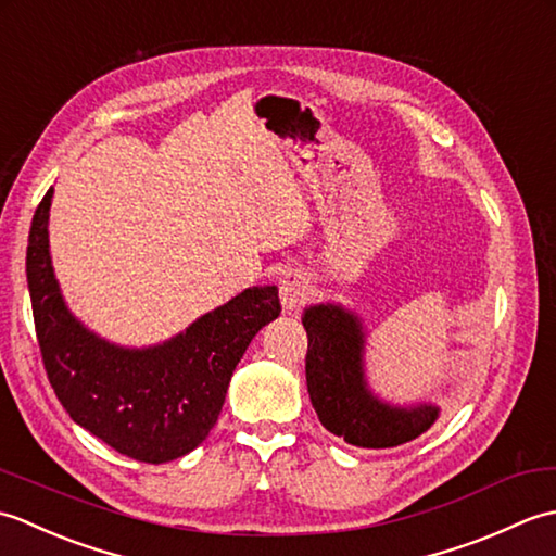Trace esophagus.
<instances>
[{
    "label": "esophagus",
    "instance_id": "esophagus-1",
    "mask_svg": "<svg viewBox=\"0 0 556 556\" xmlns=\"http://www.w3.org/2000/svg\"><path fill=\"white\" fill-rule=\"evenodd\" d=\"M311 279L301 269H291L279 281V299L285 311H299L301 305L311 296Z\"/></svg>",
    "mask_w": 556,
    "mask_h": 556
}]
</instances>
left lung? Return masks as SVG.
Wrapping results in <instances>:
<instances>
[{
  "label": "left lung",
  "instance_id": "obj_1",
  "mask_svg": "<svg viewBox=\"0 0 556 556\" xmlns=\"http://www.w3.org/2000/svg\"><path fill=\"white\" fill-rule=\"evenodd\" d=\"M308 332L305 382L325 428L363 448H389L416 440L440 418V406H394L375 396L365 380V332L356 313L334 303L303 313Z\"/></svg>",
  "mask_w": 556,
  "mask_h": 556
}]
</instances>
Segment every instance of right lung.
<instances>
[{"instance_id":"1","label":"right lung","mask_w":556,"mask_h":556,"mask_svg":"<svg viewBox=\"0 0 556 556\" xmlns=\"http://www.w3.org/2000/svg\"><path fill=\"white\" fill-rule=\"evenodd\" d=\"M54 188L33 215L26 275L35 334L56 399L71 420L116 452L167 464L215 428L236 365L253 337L281 313L277 287H251L148 349H126L76 320L59 291L50 257Z\"/></svg>"}]
</instances>
